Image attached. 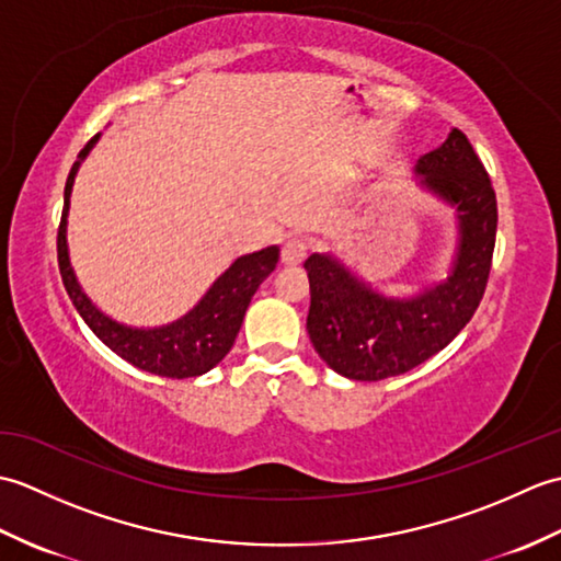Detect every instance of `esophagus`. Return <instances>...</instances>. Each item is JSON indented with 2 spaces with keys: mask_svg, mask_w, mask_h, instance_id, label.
Here are the masks:
<instances>
[{
  "mask_svg": "<svg viewBox=\"0 0 561 561\" xmlns=\"http://www.w3.org/2000/svg\"><path fill=\"white\" fill-rule=\"evenodd\" d=\"M308 253V245L304 238H289L287 243L282 245V262L284 265H299Z\"/></svg>",
  "mask_w": 561,
  "mask_h": 561,
  "instance_id": "obj_1",
  "label": "esophagus"
}]
</instances>
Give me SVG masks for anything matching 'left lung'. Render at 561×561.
Segmentation results:
<instances>
[{
	"mask_svg": "<svg viewBox=\"0 0 561 561\" xmlns=\"http://www.w3.org/2000/svg\"><path fill=\"white\" fill-rule=\"evenodd\" d=\"M420 185L456 207L458 245L444 282L420 294L386 296L337 257L304 262L311 282L306 330L332 371L352 380H383L438 354L478 311L492 270L496 195L490 175L460 129L416 161Z\"/></svg>",
	"mask_w": 561,
	"mask_h": 561,
	"instance_id": "obj_1",
	"label": "left lung"
}]
</instances>
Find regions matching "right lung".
Returning <instances> with one entry per match:
<instances>
[{
    "label": "right lung",
    "mask_w": 561,
    "mask_h": 561,
    "mask_svg": "<svg viewBox=\"0 0 561 561\" xmlns=\"http://www.w3.org/2000/svg\"><path fill=\"white\" fill-rule=\"evenodd\" d=\"M99 137L101 135L93 137L89 145L79 151L65 185V209L62 221H59L57 229V262L69 299L83 318V323L93 330V335H96L105 347H111L117 356H123L125 362L141 368V371L165 378H193L207 374L209 368L217 366L233 347L238 330L243 325V316L248 311L250 299H253L260 284L270 277L272 270L277 267L279 248L270 245L257 250V253L238 257L233 265L211 284L209 291L202 296L193 311H187L183 318L173 320L169 325L127 328L123 323H115V320L105 316L101 308L93 306V301L79 287L77 274L69 265L67 248V214L71 185H75L81 161L89 157V151L96 145Z\"/></svg>",
    "instance_id": "1"
}]
</instances>
